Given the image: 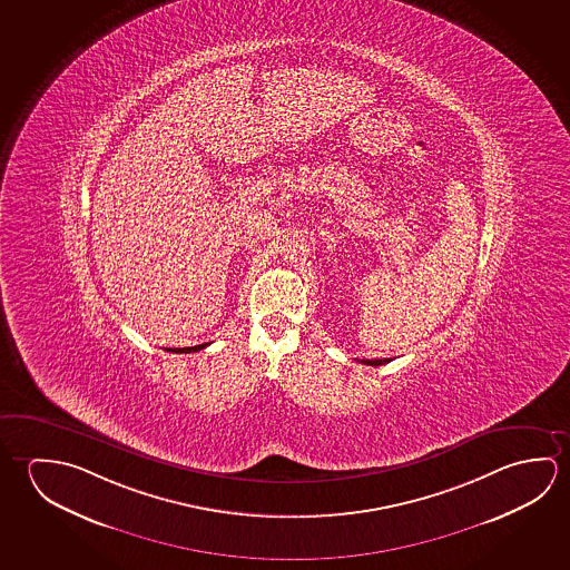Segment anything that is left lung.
I'll list each match as a JSON object with an SVG mask.
<instances>
[{
    "label": "left lung",
    "instance_id": "obj_1",
    "mask_svg": "<svg viewBox=\"0 0 570 570\" xmlns=\"http://www.w3.org/2000/svg\"><path fill=\"white\" fill-rule=\"evenodd\" d=\"M387 362H390V360H362V364L365 365H383L387 364Z\"/></svg>",
    "mask_w": 570,
    "mask_h": 570
}]
</instances>
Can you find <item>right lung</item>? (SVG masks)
<instances>
[{
  "label": "right lung",
  "instance_id": "obj_1",
  "mask_svg": "<svg viewBox=\"0 0 570 570\" xmlns=\"http://www.w3.org/2000/svg\"><path fill=\"white\" fill-rule=\"evenodd\" d=\"M206 344L195 345V347H175L173 352H177V354H190V352H198V350H203Z\"/></svg>",
  "mask_w": 570,
  "mask_h": 570
}]
</instances>
